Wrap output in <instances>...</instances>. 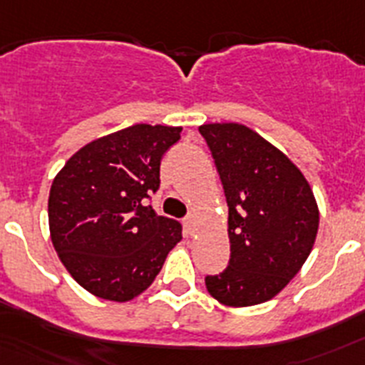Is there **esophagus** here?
I'll return each mask as SVG.
<instances>
[{
	"label": "esophagus",
	"mask_w": 365,
	"mask_h": 365,
	"mask_svg": "<svg viewBox=\"0 0 365 365\" xmlns=\"http://www.w3.org/2000/svg\"><path fill=\"white\" fill-rule=\"evenodd\" d=\"M185 228H186V234L192 235L193 230H195V215L190 214L188 217H185Z\"/></svg>",
	"instance_id": "obj_1"
}]
</instances>
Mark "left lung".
Returning a JSON list of instances; mask_svg holds the SVG:
<instances>
[{
    "instance_id": "obj_1",
    "label": "left lung",
    "mask_w": 365,
    "mask_h": 365,
    "mask_svg": "<svg viewBox=\"0 0 365 365\" xmlns=\"http://www.w3.org/2000/svg\"><path fill=\"white\" fill-rule=\"evenodd\" d=\"M210 148L228 205L230 261L206 276L222 305L250 307L283 291L309 257L320 212L298 166L250 128L235 122L199 128Z\"/></svg>"
}]
</instances>
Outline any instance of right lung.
Here are the masks:
<instances>
[{
    "instance_id": "obj_1",
    "label": "right lung",
    "mask_w": 365,
    "mask_h": 365,
    "mask_svg": "<svg viewBox=\"0 0 365 365\" xmlns=\"http://www.w3.org/2000/svg\"><path fill=\"white\" fill-rule=\"evenodd\" d=\"M182 128L135 124L80 148L54 177L49 230L54 250L86 291L130 302L182 240L180 222L157 215L160 159Z\"/></svg>"
}]
</instances>
